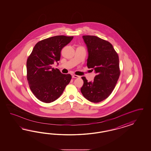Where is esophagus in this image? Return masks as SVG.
<instances>
[{
	"mask_svg": "<svg viewBox=\"0 0 151 151\" xmlns=\"http://www.w3.org/2000/svg\"><path fill=\"white\" fill-rule=\"evenodd\" d=\"M72 77L73 78H80V76H78V75H73V76H72Z\"/></svg>",
	"mask_w": 151,
	"mask_h": 151,
	"instance_id": "esophagus-1",
	"label": "esophagus"
}]
</instances>
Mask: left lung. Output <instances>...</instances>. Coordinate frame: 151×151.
Segmentation results:
<instances>
[{
	"label": "left lung",
	"mask_w": 151,
	"mask_h": 151,
	"mask_svg": "<svg viewBox=\"0 0 151 151\" xmlns=\"http://www.w3.org/2000/svg\"><path fill=\"white\" fill-rule=\"evenodd\" d=\"M82 38L88 54L87 67L96 75L90 82L82 77L83 85L81 92L87 100L100 102L110 96L119 80V56L109 41L92 35H84Z\"/></svg>",
	"instance_id": "obj_1"
}]
</instances>
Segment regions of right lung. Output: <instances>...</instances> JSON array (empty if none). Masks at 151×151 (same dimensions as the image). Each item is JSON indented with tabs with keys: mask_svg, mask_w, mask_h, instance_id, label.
Returning <instances> with one entry per match:
<instances>
[{
	"mask_svg": "<svg viewBox=\"0 0 151 151\" xmlns=\"http://www.w3.org/2000/svg\"><path fill=\"white\" fill-rule=\"evenodd\" d=\"M73 37L58 35L44 39L33 48L27 62L29 87L37 99L50 103L61 95L71 79L70 74H63L52 65L60 59L61 51Z\"/></svg>",
	"mask_w": 151,
	"mask_h": 151,
	"instance_id": "right-lung-1",
	"label": "right lung"
}]
</instances>
